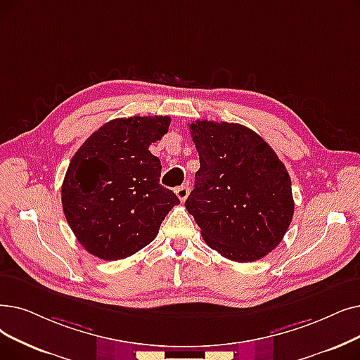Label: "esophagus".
<instances>
[{
  "label": "esophagus",
  "mask_w": 360,
  "mask_h": 360,
  "mask_svg": "<svg viewBox=\"0 0 360 360\" xmlns=\"http://www.w3.org/2000/svg\"><path fill=\"white\" fill-rule=\"evenodd\" d=\"M175 193H176V195L181 201H185L186 197H188V194H190V186L188 185H181L175 190Z\"/></svg>",
  "instance_id": "1"
}]
</instances>
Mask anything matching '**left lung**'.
I'll return each mask as SVG.
<instances>
[{"label":"left lung","mask_w":360,"mask_h":360,"mask_svg":"<svg viewBox=\"0 0 360 360\" xmlns=\"http://www.w3.org/2000/svg\"><path fill=\"white\" fill-rule=\"evenodd\" d=\"M195 185L185 201L202 240L233 262H255L283 241L294 214L291 179L276 153L238 123L195 120Z\"/></svg>","instance_id":"1"}]
</instances>
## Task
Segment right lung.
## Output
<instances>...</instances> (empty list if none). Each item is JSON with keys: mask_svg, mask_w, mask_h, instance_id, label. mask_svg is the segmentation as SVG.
I'll return each mask as SVG.
<instances>
[{"mask_svg": "<svg viewBox=\"0 0 360 360\" xmlns=\"http://www.w3.org/2000/svg\"><path fill=\"white\" fill-rule=\"evenodd\" d=\"M169 116L113 119L75 153L61 185V205L77 241L92 256L119 260L148 245L179 205L160 185L162 165L148 147Z\"/></svg>", "mask_w": 360, "mask_h": 360, "instance_id": "obj_1", "label": "right lung"}]
</instances>
